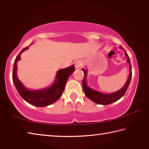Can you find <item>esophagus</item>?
<instances>
[{
	"instance_id": "esophagus-1",
	"label": "esophagus",
	"mask_w": 149,
	"mask_h": 149,
	"mask_svg": "<svg viewBox=\"0 0 149 149\" xmlns=\"http://www.w3.org/2000/svg\"><path fill=\"white\" fill-rule=\"evenodd\" d=\"M82 65H83V62L81 61H80V60H78V61H77L75 63V66L76 68H79Z\"/></svg>"
}]
</instances>
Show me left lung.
<instances>
[{"mask_svg":"<svg viewBox=\"0 0 149 149\" xmlns=\"http://www.w3.org/2000/svg\"><path fill=\"white\" fill-rule=\"evenodd\" d=\"M120 49H123L121 46H120ZM125 56L127 57V62L130 64V72L129 74V78L127 79L124 86L116 92L110 93V94H104V93H100V92L91 89V88L87 85V83H86L87 72L85 71L84 69H82L83 72H84V79H83V88H84V91L85 95H86L90 100H91L92 101L95 102V103H97V104L107 105V104H111V103L112 102L117 101V100L121 99V98L125 95L126 91H127L128 87H129V85L131 81V79H132V65H131L130 60L125 50Z\"/></svg>","mask_w":149,"mask_h":149,"instance_id":"1","label":"left lung"}]
</instances>
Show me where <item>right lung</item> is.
<instances>
[{
  "mask_svg": "<svg viewBox=\"0 0 149 149\" xmlns=\"http://www.w3.org/2000/svg\"><path fill=\"white\" fill-rule=\"evenodd\" d=\"M27 47L22 50L17 55L14 63L12 79L15 87L19 94L26 102L35 107H47L52 104L60 99L64 90L65 85L69 76L74 72V65L60 70L58 71L54 84L51 86L45 89L39 90H29L24 86L17 77V62L20 60V55L22 52L28 49Z\"/></svg>",
  "mask_w": 149,
  "mask_h": 149,
  "instance_id": "obj_1",
  "label": "right lung"
}]
</instances>
